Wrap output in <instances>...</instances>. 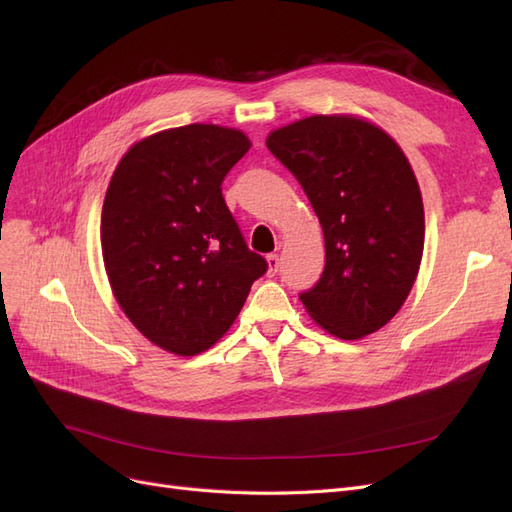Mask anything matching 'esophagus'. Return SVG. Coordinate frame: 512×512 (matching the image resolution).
Masks as SVG:
<instances>
[{"label":"esophagus","mask_w":512,"mask_h":512,"mask_svg":"<svg viewBox=\"0 0 512 512\" xmlns=\"http://www.w3.org/2000/svg\"><path fill=\"white\" fill-rule=\"evenodd\" d=\"M267 265H269V275H275L277 271H280V256L269 254L267 256Z\"/></svg>","instance_id":"34e87169"}]
</instances>
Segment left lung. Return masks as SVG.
I'll list each match as a JSON object with an SVG mask.
<instances>
[{"instance_id": "left-lung-1", "label": "left lung", "mask_w": 512, "mask_h": 512, "mask_svg": "<svg viewBox=\"0 0 512 512\" xmlns=\"http://www.w3.org/2000/svg\"><path fill=\"white\" fill-rule=\"evenodd\" d=\"M267 147L312 203L327 262L299 294L322 329L359 339L382 329L414 286L425 211L404 151L378 126L350 115H314L275 130Z\"/></svg>"}]
</instances>
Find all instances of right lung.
<instances>
[{
	"instance_id": "add662e5",
	"label": "right lung",
	"mask_w": 512,
	"mask_h": 512,
	"mask_svg": "<svg viewBox=\"0 0 512 512\" xmlns=\"http://www.w3.org/2000/svg\"><path fill=\"white\" fill-rule=\"evenodd\" d=\"M250 145L239 130L190 123L130 147L108 183L100 226L108 282L134 327L173 354L218 342L269 269L222 196Z\"/></svg>"
}]
</instances>
